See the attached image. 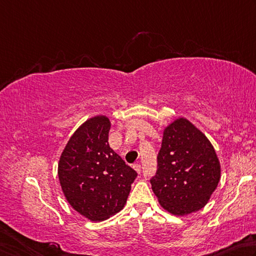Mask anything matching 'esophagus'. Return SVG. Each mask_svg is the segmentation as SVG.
<instances>
[{
  "label": "esophagus",
  "instance_id": "34e87169",
  "mask_svg": "<svg viewBox=\"0 0 256 256\" xmlns=\"http://www.w3.org/2000/svg\"><path fill=\"white\" fill-rule=\"evenodd\" d=\"M134 168H135L136 172H138V173L142 172V165L140 164H134Z\"/></svg>",
  "mask_w": 256,
  "mask_h": 256
}]
</instances>
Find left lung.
<instances>
[{
  "label": "left lung",
  "mask_w": 256,
  "mask_h": 256,
  "mask_svg": "<svg viewBox=\"0 0 256 256\" xmlns=\"http://www.w3.org/2000/svg\"><path fill=\"white\" fill-rule=\"evenodd\" d=\"M220 180L212 142L189 120L176 119L163 134L152 189L164 209L184 216L204 208Z\"/></svg>",
  "instance_id": "8db88e82"
}]
</instances>
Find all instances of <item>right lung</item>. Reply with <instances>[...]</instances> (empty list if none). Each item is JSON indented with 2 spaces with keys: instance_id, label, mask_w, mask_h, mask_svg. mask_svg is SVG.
I'll list each match as a JSON object with an SVG mask.
<instances>
[{
  "instance_id": "add662e5",
  "label": "right lung",
  "mask_w": 256,
  "mask_h": 256,
  "mask_svg": "<svg viewBox=\"0 0 256 256\" xmlns=\"http://www.w3.org/2000/svg\"><path fill=\"white\" fill-rule=\"evenodd\" d=\"M110 121L88 119L70 138L58 163L66 200L90 220H106L124 207L137 172L110 148Z\"/></svg>"
}]
</instances>
